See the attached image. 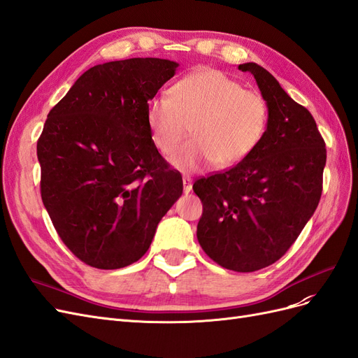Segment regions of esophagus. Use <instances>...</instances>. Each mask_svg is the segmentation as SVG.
<instances>
[{
    "label": "esophagus",
    "instance_id": "esophagus-1",
    "mask_svg": "<svg viewBox=\"0 0 358 358\" xmlns=\"http://www.w3.org/2000/svg\"><path fill=\"white\" fill-rule=\"evenodd\" d=\"M182 182H183V192L188 194L192 191V180L189 176H183L182 178Z\"/></svg>",
    "mask_w": 358,
    "mask_h": 358
}]
</instances>
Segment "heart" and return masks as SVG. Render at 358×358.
Returning <instances> with one entry per match:
<instances>
[{"label":"heart","mask_w":358,"mask_h":358,"mask_svg":"<svg viewBox=\"0 0 358 358\" xmlns=\"http://www.w3.org/2000/svg\"><path fill=\"white\" fill-rule=\"evenodd\" d=\"M146 119L155 146L166 157L176 152L189 131L194 134L173 159L178 169L196 170L209 161L215 167H230L262 140L267 104L225 73L204 69L180 79L170 95L154 96Z\"/></svg>","instance_id":"obj_1"}]
</instances>
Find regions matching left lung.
I'll return each mask as SVG.
<instances>
[{
    "label": "left lung",
    "mask_w": 358,
    "mask_h": 358,
    "mask_svg": "<svg viewBox=\"0 0 358 358\" xmlns=\"http://www.w3.org/2000/svg\"><path fill=\"white\" fill-rule=\"evenodd\" d=\"M249 71L267 104V128L234 167L194 182L203 203L197 239L215 263L255 272L282 257L315 212L322 192L326 143L315 119L255 62Z\"/></svg>",
    "instance_id": "1"
}]
</instances>
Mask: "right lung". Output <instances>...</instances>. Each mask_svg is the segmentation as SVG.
I'll list each match as a JSON object with an SVG mask.
<instances>
[{"instance_id":"add662e5","label":"right lung","mask_w":358,"mask_h":358,"mask_svg":"<svg viewBox=\"0 0 358 358\" xmlns=\"http://www.w3.org/2000/svg\"><path fill=\"white\" fill-rule=\"evenodd\" d=\"M179 64L131 58L99 64L49 112L37 142L43 204L61 241L85 264L136 263L182 196L152 140L146 109Z\"/></svg>"}]
</instances>
